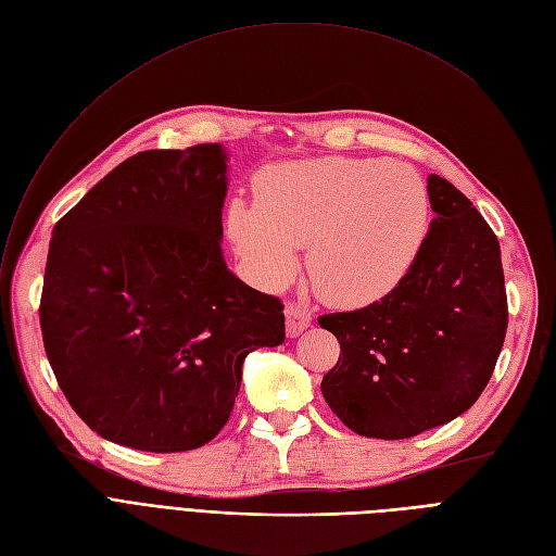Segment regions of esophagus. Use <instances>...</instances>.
Listing matches in <instances>:
<instances>
[{
    "label": "esophagus",
    "mask_w": 556,
    "mask_h": 556,
    "mask_svg": "<svg viewBox=\"0 0 556 556\" xmlns=\"http://www.w3.org/2000/svg\"><path fill=\"white\" fill-rule=\"evenodd\" d=\"M285 321H287V337H299L303 330L309 328L312 314H309V309H305L296 303H287Z\"/></svg>",
    "instance_id": "34e87169"
}]
</instances>
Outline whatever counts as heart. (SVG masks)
<instances>
[{"label":"heart","mask_w":556,"mask_h":556,"mask_svg":"<svg viewBox=\"0 0 556 556\" xmlns=\"http://www.w3.org/2000/svg\"><path fill=\"white\" fill-rule=\"evenodd\" d=\"M228 232L267 285H282L309 244L316 292L343 307L371 305L412 274L430 237L428 182L382 157H319L278 165L255 182V203L232 199Z\"/></svg>","instance_id":"b5f03b06"}]
</instances>
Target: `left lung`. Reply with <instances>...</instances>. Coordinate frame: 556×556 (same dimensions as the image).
Listing matches in <instances>:
<instances>
[{"label": "left lung", "mask_w": 556, "mask_h": 556, "mask_svg": "<svg viewBox=\"0 0 556 556\" xmlns=\"http://www.w3.org/2000/svg\"><path fill=\"white\" fill-rule=\"evenodd\" d=\"M434 219L412 274L378 303L319 316L339 346L321 393L362 437L409 439L464 414L489 384L507 334L491 226L453 182L428 178Z\"/></svg>", "instance_id": "left-lung-1"}]
</instances>
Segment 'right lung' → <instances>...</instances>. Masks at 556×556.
<instances>
[{"label":"right lung","mask_w":556,"mask_h":556,"mask_svg":"<svg viewBox=\"0 0 556 556\" xmlns=\"http://www.w3.org/2000/svg\"><path fill=\"white\" fill-rule=\"evenodd\" d=\"M226 153L151 149L54 226L40 296L45 353L99 437L194 451L232 412L244 357L285 341V305L222 255Z\"/></svg>","instance_id":"obj_1"}]
</instances>
